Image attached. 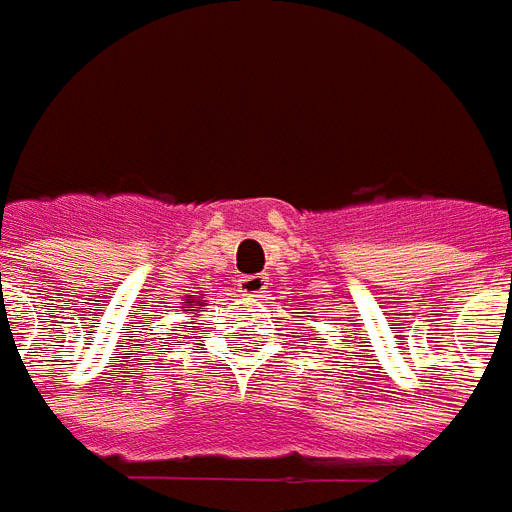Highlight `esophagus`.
I'll return each instance as SVG.
<instances>
[{"label":"esophagus","mask_w":512,"mask_h":512,"mask_svg":"<svg viewBox=\"0 0 512 512\" xmlns=\"http://www.w3.org/2000/svg\"><path fill=\"white\" fill-rule=\"evenodd\" d=\"M269 285V277L267 275H243L237 277V290L243 293V296L253 298V296H261Z\"/></svg>","instance_id":"obj_1"}]
</instances>
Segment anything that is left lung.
Returning <instances> with one entry per match:
<instances>
[{
    "label": "left lung",
    "instance_id": "1",
    "mask_svg": "<svg viewBox=\"0 0 512 512\" xmlns=\"http://www.w3.org/2000/svg\"><path fill=\"white\" fill-rule=\"evenodd\" d=\"M296 314H301V312H296ZM306 314H309V312H306ZM312 341H325V338H312Z\"/></svg>",
    "mask_w": 512,
    "mask_h": 512
}]
</instances>
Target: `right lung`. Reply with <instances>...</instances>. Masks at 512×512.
Masks as SVG:
<instances>
[{
  "label": "right lung",
  "instance_id": "right-lung-1",
  "mask_svg": "<svg viewBox=\"0 0 512 512\" xmlns=\"http://www.w3.org/2000/svg\"><path fill=\"white\" fill-rule=\"evenodd\" d=\"M200 298V296H198ZM195 296H185V301H182V306H177L179 312H187V314H195L200 309V301ZM187 327H192V325H187ZM187 333H190V330H187Z\"/></svg>",
  "mask_w": 512,
  "mask_h": 512
}]
</instances>
